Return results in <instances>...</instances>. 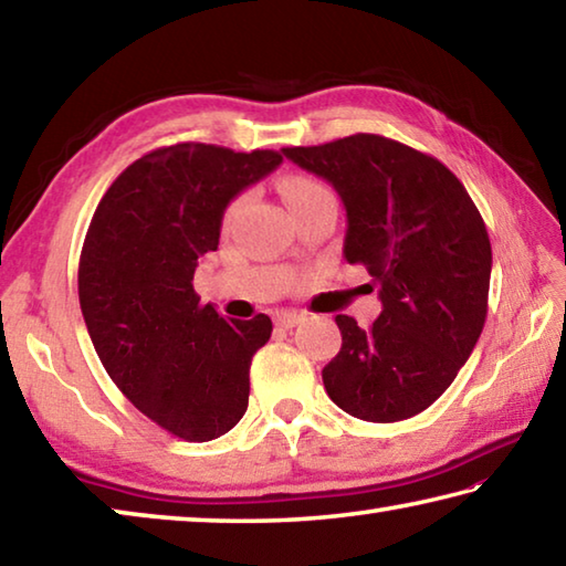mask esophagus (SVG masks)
Returning a JSON list of instances; mask_svg holds the SVG:
<instances>
[{
	"label": "esophagus",
	"mask_w": 566,
	"mask_h": 566,
	"mask_svg": "<svg viewBox=\"0 0 566 566\" xmlns=\"http://www.w3.org/2000/svg\"><path fill=\"white\" fill-rule=\"evenodd\" d=\"M274 322H276V327L292 329V327H296V324L304 322V314H300V312H280L274 317Z\"/></svg>",
	"instance_id": "34e87169"
}]
</instances>
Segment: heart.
<instances>
[{
    "mask_svg": "<svg viewBox=\"0 0 566 566\" xmlns=\"http://www.w3.org/2000/svg\"><path fill=\"white\" fill-rule=\"evenodd\" d=\"M282 191H284V199L286 205H290L292 209H300L304 205L310 202H317V199H324V197H332V191L322 185V181L312 179V177H290L282 185ZM244 202V197H239L232 202V207H229V214L234 212V209Z\"/></svg>",
    "mask_w": 566,
    "mask_h": 566,
    "instance_id": "b5f03b06",
    "label": "heart"
}]
</instances>
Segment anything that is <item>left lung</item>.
Listing matches in <instances>:
<instances>
[{
	"label": "left lung",
	"mask_w": 566,
	"mask_h": 566,
	"mask_svg": "<svg viewBox=\"0 0 566 566\" xmlns=\"http://www.w3.org/2000/svg\"><path fill=\"white\" fill-rule=\"evenodd\" d=\"M282 155L337 189L344 260L367 266L381 300L369 329L337 314L342 349L322 369L324 389L364 421L419 415L452 385L484 329L492 244L482 214L442 161L379 134Z\"/></svg>",
	"instance_id": "obj_1"
}]
</instances>
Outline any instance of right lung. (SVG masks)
<instances>
[{
  "mask_svg": "<svg viewBox=\"0 0 566 566\" xmlns=\"http://www.w3.org/2000/svg\"><path fill=\"white\" fill-rule=\"evenodd\" d=\"M280 165L272 149H155L112 181L84 237L80 304L94 349L122 395L187 442L244 417L249 364L272 337L266 314L227 322L199 304V256L217 252L229 202Z\"/></svg>",
  "mask_w": 566,
  "mask_h": 566,
  "instance_id": "add662e5",
  "label": "right lung"
}]
</instances>
